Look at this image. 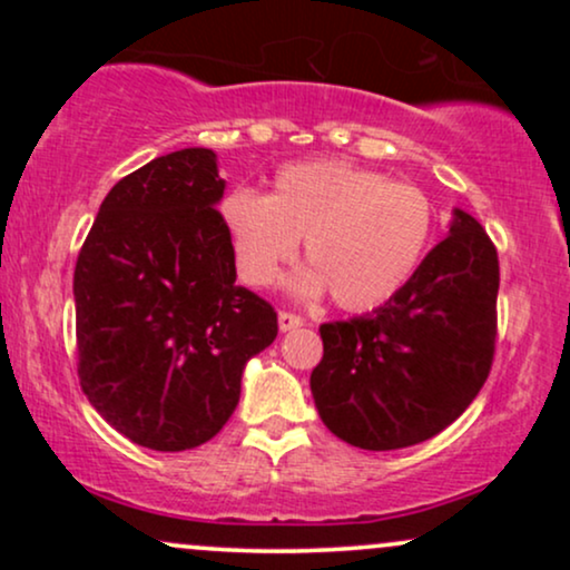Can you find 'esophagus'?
<instances>
[{"label":"esophagus","instance_id":"34e87169","mask_svg":"<svg viewBox=\"0 0 570 570\" xmlns=\"http://www.w3.org/2000/svg\"><path fill=\"white\" fill-rule=\"evenodd\" d=\"M297 326H303V318H299L297 313H289V311L278 313V330L281 332H292V330H297Z\"/></svg>","mask_w":570,"mask_h":570}]
</instances>
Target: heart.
Returning a JSON list of instances; mask_svg holds the SVG:
<instances>
[{
    "label": "heart",
    "mask_w": 570,
    "mask_h": 570,
    "mask_svg": "<svg viewBox=\"0 0 570 570\" xmlns=\"http://www.w3.org/2000/svg\"><path fill=\"white\" fill-rule=\"evenodd\" d=\"M219 222L248 286H271L303 240L311 267L292 278V292L322 297L330 289L345 311H367L417 271L436 212L407 181L348 160H311L281 168L271 195L233 189L219 203Z\"/></svg>",
    "instance_id": "heart-1"
}]
</instances>
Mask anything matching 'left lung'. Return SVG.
Returning <instances> with one entry per match:
<instances>
[{
  "label": "left lung",
  "instance_id": "1",
  "mask_svg": "<svg viewBox=\"0 0 570 570\" xmlns=\"http://www.w3.org/2000/svg\"><path fill=\"white\" fill-rule=\"evenodd\" d=\"M495 297L493 240L455 208L448 238L389 303L322 324L311 391L324 426L362 450L410 448L448 429L488 381Z\"/></svg>",
  "mask_w": 570,
  "mask_h": 570
}]
</instances>
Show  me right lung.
Segmentation results:
<instances>
[{"label": "right lung", "instance_id": "right-lung-1", "mask_svg": "<svg viewBox=\"0 0 570 570\" xmlns=\"http://www.w3.org/2000/svg\"><path fill=\"white\" fill-rule=\"evenodd\" d=\"M206 147L149 160L109 189L75 267L77 372L130 442L179 453L217 436L246 362L278 335L271 303L235 284Z\"/></svg>", "mask_w": 570, "mask_h": 570}]
</instances>
